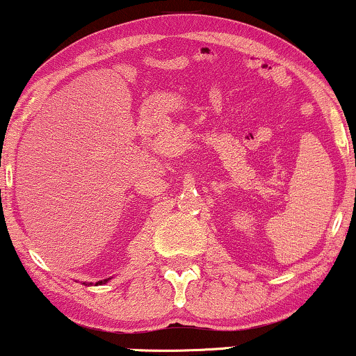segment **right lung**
<instances>
[{
    "label": "right lung",
    "instance_id": "1",
    "mask_svg": "<svg viewBox=\"0 0 356 356\" xmlns=\"http://www.w3.org/2000/svg\"><path fill=\"white\" fill-rule=\"evenodd\" d=\"M106 281H108V279H105V281H98L97 284H103V282H106Z\"/></svg>",
    "mask_w": 356,
    "mask_h": 356
}]
</instances>
